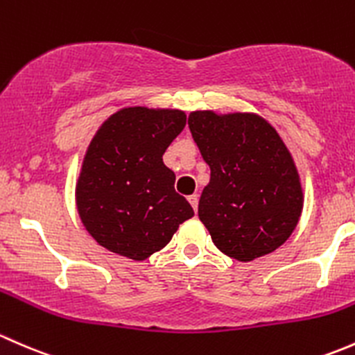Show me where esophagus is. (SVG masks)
I'll return each mask as SVG.
<instances>
[{
	"mask_svg": "<svg viewBox=\"0 0 355 355\" xmlns=\"http://www.w3.org/2000/svg\"><path fill=\"white\" fill-rule=\"evenodd\" d=\"M198 195H196V193H195V195H189L188 196V202L189 203H191V207H193V210H198Z\"/></svg>",
	"mask_w": 355,
	"mask_h": 355,
	"instance_id": "34e87169",
	"label": "esophagus"
}]
</instances>
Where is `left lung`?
<instances>
[{"instance_id": "1", "label": "left lung", "mask_w": 355, "mask_h": 355, "mask_svg": "<svg viewBox=\"0 0 355 355\" xmlns=\"http://www.w3.org/2000/svg\"><path fill=\"white\" fill-rule=\"evenodd\" d=\"M188 124L210 166L198 217L215 246L237 261L282 246L297 225L304 195L275 128L254 112L193 111Z\"/></svg>"}]
</instances>
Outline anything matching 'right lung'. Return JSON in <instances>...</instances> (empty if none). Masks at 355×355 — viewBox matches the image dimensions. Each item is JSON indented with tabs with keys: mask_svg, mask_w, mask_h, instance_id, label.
Wrapping results in <instances>:
<instances>
[{
	"mask_svg": "<svg viewBox=\"0 0 355 355\" xmlns=\"http://www.w3.org/2000/svg\"><path fill=\"white\" fill-rule=\"evenodd\" d=\"M179 109L123 107L94 135L76 182L78 215L105 250L144 261L195 215L162 155L184 130Z\"/></svg>",
	"mask_w": 355,
	"mask_h": 355,
	"instance_id": "obj_1",
	"label": "right lung"
}]
</instances>
